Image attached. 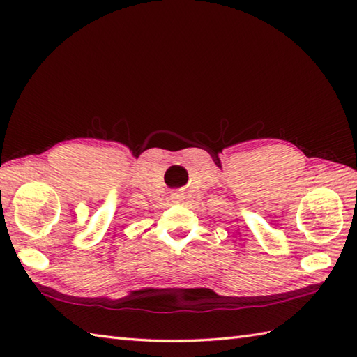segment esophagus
<instances>
[{
    "instance_id": "1",
    "label": "esophagus",
    "mask_w": 357,
    "mask_h": 357,
    "mask_svg": "<svg viewBox=\"0 0 357 357\" xmlns=\"http://www.w3.org/2000/svg\"><path fill=\"white\" fill-rule=\"evenodd\" d=\"M172 199H173L174 202H178V201L181 199V195H178V193H172Z\"/></svg>"
}]
</instances>
